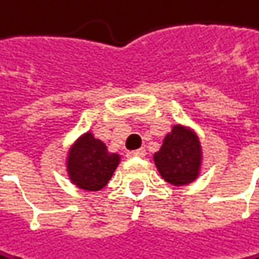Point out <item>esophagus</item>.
<instances>
[{"label": "esophagus", "instance_id": "obj_1", "mask_svg": "<svg viewBox=\"0 0 259 259\" xmlns=\"http://www.w3.org/2000/svg\"><path fill=\"white\" fill-rule=\"evenodd\" d=\"M145 154H147V151H145L144 148H140V150H136V151H130V153H126V156H128L130 159H136V157H145Z\"/></svg>", "mask_w": 259, "mask_h": 259}]
</instances>
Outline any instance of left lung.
Masks as SVG:
<instances>
[{
    "instance_id": "obj_1",
    "label": "left lung",
    "mask_w": 259,
    "mask_h": 259,
    "mask_svg": "<svg viewBox=\"0 0 259 259\" xmlns=\"http://www.w3.org/2000/svg\"><path fill=\"white\" fill-rule=\"evenodd\" d=\"M202 145L195 130L187 125H173L153 160L162 179L175 187L195 182L202 170Z\"/></svg>"
}]
</instances>
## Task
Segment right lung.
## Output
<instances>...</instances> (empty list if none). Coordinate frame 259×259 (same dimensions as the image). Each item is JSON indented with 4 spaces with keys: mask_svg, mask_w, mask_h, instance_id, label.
<instances>
[{
    "mask_svg": "<svg viewBox=\"0 0 259 259\" xmlns=\"http://www.w3.org/2000/svg\"><path fill=\"white\" fill-rule=\"evenodd\" d=\"M120 163V154L108 151L106 144L96 139L91 131L78 136L66 153L68 179L86 191L102 190Z\"/></svg>",
    "mask_w": 259,
    "mask_h": 259,
    "instance_id": "1",
    "label": "right lung"
}]
</instances>
